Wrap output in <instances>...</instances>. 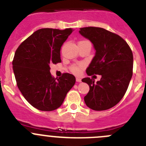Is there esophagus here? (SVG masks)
<instances>
[{
	"instance_id": "34e87169",
	"label": "esophagus",
	"mask_w": 146,
	"mask_h": 146,
	"mask_svg": "<svg viewBox=\"0 0 146 146\" xmlns=\"http://www.w3.org/2000/svg\"><path fill=\"white\" fill-rule=\"evenodd\" d=\"M76 81H77V82H81V78H79V77H77L76 78Z\"/></svg>"
}]
</instances>
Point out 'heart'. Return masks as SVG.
<instances>
[{
    "label": "heart",
    "mask_w": 146,
    "mask_h": 146,
    "mask_svg": "<svg viewBox=\"0 0 146 146\" xmlns=\"http://www.w3.org/2000/svg\"><path fill=\"white\" fill-rule=\"evenodd\" d=\"M81 42H84V41H81ZM84 68V65L81 63L79 64H75L70 67V70L75 74H79L81 73V70Z\"/></svg>",
    "instance_id": "b5f03b06"
}]
</instances>
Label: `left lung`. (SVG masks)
Listing matches in <instances>:
<instances>
[{"instance_id":"1","label":"left lung","mask_w":146,"mask_h":146,"mask_svg":"<svg viewBox=\"0 0 146 146\" xmlns=\"http://www.w3.org/2000/svg\"><path fill=\"white\" fill-rule=\"evenodd\" d=\"M79 33L92 42L96 50L87 75L102 76L96 83L88 77L83 78L90 88L84 102L95 111L108 110L119 103L128 88L133 76L132 50L121 36L103 28L84 27Z\"/></svg>"}]
</instances>
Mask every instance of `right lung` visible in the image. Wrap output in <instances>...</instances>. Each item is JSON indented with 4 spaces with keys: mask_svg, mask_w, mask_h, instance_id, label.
<instances>
[{
    "mask_svg": "<svg viewBox=\"0 0 146 146\" xmlns=\"http://www.w3.org/2000/svg\"><path fill=\"white\" fill-rule=\"evenodd\" d=\"M73 29H40L19 46L12 64L19 89L26 100L41 111H53L62 105L76 78L63 73L54 78L50 65L61 62L60 49Z\"/></svg>",
    "mask_w": 146,
    "mask_h": 146,
    "instance_id": "1",
    "label": "right lung"
}]
</instances>
